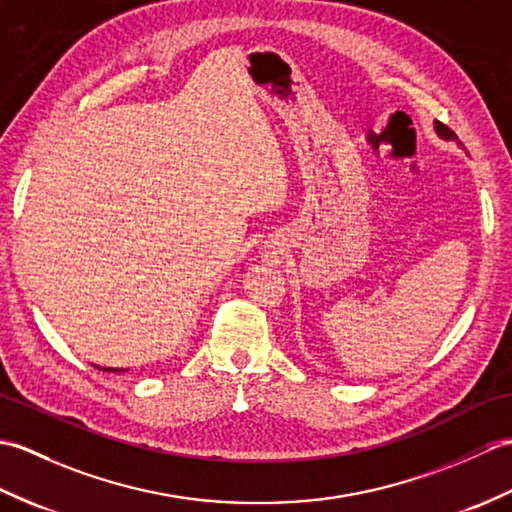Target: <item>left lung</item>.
<instances>
[{
	"instance_id": "8db88e82",
	"label": "left lung",
	"mask_w": 512,
	"mask_h": 512,
	"mask_svg": "<svg viewBox=\"0 0 512 512\" xmlns=\"http://www.w3.org/2000/svg\"><path fill=\"white\" fill-rule=\"evenodd\" d=\"M436 129H438V134H440L442 138H447V140H458V134H455L449 125H444V123L436 121Z\"/></svg>"
}]
</instances>
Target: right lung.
<instances>
[{
    "label": "right lung",
    "mask_w": 512,
    "mask_h": 512,
    "mask_svg": "<svg viewBox=\"0 0 512 512\" xmlns=\"http://www.w3.org/2000/svg\"><path fill=\"white\" fill-rule=\"evenodd\" d=\"M105 372H112V369H110V367H105ZM114 372H123V369H114Z\"/></svg>",
    "instance_id": "obj_1"
}]
</instances>
